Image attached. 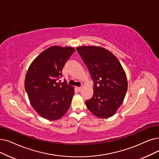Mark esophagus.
<instances>
[{"mask_svg":"<svg viewBox=\"0 0 159 159\" xmlns=\"http://www.w3.org/2000/svg\"><path fill=\"white\" fill-rule=\"evenodd\" d=\"M82 87H77V89L78 90V92H80L82 90Z\"/></svg>","mask_w":159,"mask_h":159,"instance_id":"34e87169","label":"esophagus"}]
</instances>
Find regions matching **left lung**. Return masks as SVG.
<instances>
[{"instance_id":"left-lung-1","label":"left lung","mask_w":159,"mask_h":159,"mask_svg":"<svg viewBox=\"0 0 159 159\" xmlns=\"http://www.w3.org/2000/svg\"><path fill=\"white\" fill-rule=\"evenodd\" d=\"M77 50L94 82L93 95L86 105L93 115L105 119L114 116L125 99L128 82L118 59L99 46H81Z\"/></svg>"}]
</instances>
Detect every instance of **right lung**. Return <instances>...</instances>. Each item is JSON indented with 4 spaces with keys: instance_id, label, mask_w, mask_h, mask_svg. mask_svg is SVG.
Returning <instances> with one entry per match:
<instances>
[{
    "instance_id": "obj_1",
    "label": "right lung",
    "mask_w": 159,
    "mask_h": 159,
    "mask_svg": "<svg viewBox=\"0 0 159 159\" xmlns=\"http://www.w3.org/2000/svg\"><path fill=\"white\" fill-rule=\"evenodd\" d=\"M75 49L52 46L33 60L27 71L25 88L30 105L43 118L54 121L67 112L75 94L74 87L57 80L67 59Z\"/></svg>"
}]
</instances>
